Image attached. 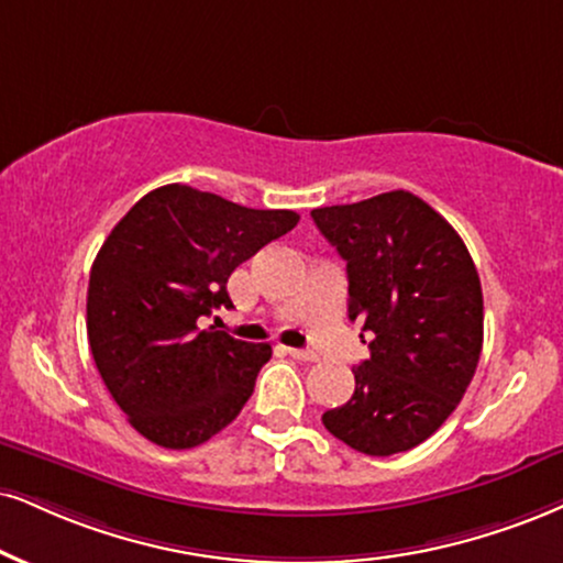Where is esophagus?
Returning <instances> with one entry per match:
<instances>
[{
	"label": "esophagus",
	"mask_w": 563,
	"mask_h": 563,
	"mask_svg": "<svg viewBox=\"0 0 563 563\" xmlns=\"http://www.w3.org/2000/svg\"><path fill=\"white\" fill-rule=\"evenodd\" d=\"M289 355H292L295 360H305V363H316L318 355L313 350H300V346H289Z\"/></svg>",
	"instance_id": "obj_1"
}]
</instances>
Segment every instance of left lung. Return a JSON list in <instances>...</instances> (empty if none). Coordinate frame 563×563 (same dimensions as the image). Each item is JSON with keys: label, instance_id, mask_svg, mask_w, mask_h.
<instances>
[{"label": "left lung", "instance_id": "left-lung-1", "mask_svg": "<svg viewBox=\"0 0 563 563\" xmlns=\"http://www.w3.org/2000/svg\"><path fill=\"white\" fill-rule=\"evenodd\" d=\"M346 261L350 321L371 346L355 394L323 426L371 456L399 454L439 430L483 350L481 276L454 227L407 190L310 211Z\"/></svg>", "mask_w": 563, "mask_h": 563}]
</instances>
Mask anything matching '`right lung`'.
I'll list each match as a JSON object with an SVG mask.
<instances>
[{
	"label": "right lung",
	"mask_w": 563,
	"mask_h": 563,
	"mask_svg": "<svg viewBox=\"0 0 563 563\" xmlns=\"http://www.w3.org/2000/svg\"><path fill=\"white\" fill-rule=\"evenodd\" d=\"M297 221L295 211H258L175 183L143 196L112 229L90 268L88 344L143 439L192 449L238 418L271 346L200 321L232 308V271Z\"/></svg>",
	"instance_id": "1"
}]
</instances>
